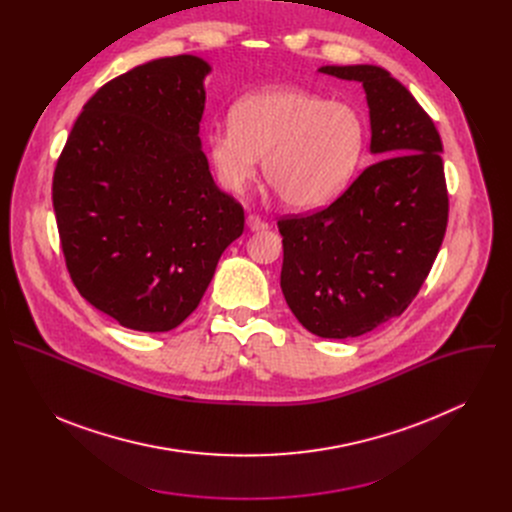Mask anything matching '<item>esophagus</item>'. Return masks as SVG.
Instances as JSON below:
<instances>
[{
    "label": "esophagus",
    "instance_id": "34e87169",
    "mask_svg": "<svg viewBox=\"0 0 512 512\" xmlns=\"http://www.w3.org/2000/svg\"><path fill=\"white\" fill-rule=\"evenodd\" d=\"M247 227H249L251 231H267V229H269V223L263 221V218L257 216V214H249V216H247Z\"/></svg>",
    "mask_w": 512,
    "mask_h": 512
}]
</instances>
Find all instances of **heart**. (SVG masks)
Here are the masks:
<instances>
[{
	"instance_id": "b5f03b06",
	"label": "heart",
	"mask_w": 512,
	"mask_h": 512,
	"mask_svg": "<svg viewBox=\"0 0 512 512\" xmlns=\"http://www.w3.org/2000/svg\"><path fill=\"white\" fill-rule=\"evenodd\" d=\"M229 121L206 137L216 180L239 192L263 158L267 184L291 208H318L344 192L367 143V121L356 107L302 89L247 95Z\"/></svg>"
}]
</instances>
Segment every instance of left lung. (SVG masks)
Masks as SVG:
<instances>
[{"instance_id": "obj_1", "label": "left lung", "mask_w": 512, "mask_h": 512, "mask_svg": "<svg viewBox=\"0 0 512 512\" xmlns=\"http://www.w3.org/2000/svg\"><path fill=\"white\" fill-rule=\"evenodd\" d=\"M320 72L362 83L381 160L330 206L279 218L281 291L312 334L354 338L401 316L440 253L450 212L444 148L431 117L385 68Z\"/></svg>"}]
</instances>
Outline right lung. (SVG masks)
Masks as SVG:
<instances>
[{
    "label": "right lung",
    "instance_id": "add662e5",
    "mask_svg": "<svg viewBox=\"0 0 512 512\" xmlns=\"http://www.w3.org/2000/svg\"><path fill=\"white\" fill-rule=\"evenodd\" d=\"M208 70L178 54L115 77L85 103L54 168L70 279L131 330L182 324L243 235V206L214 184L200 150Z\"/></svg>",
    "mask_w": 512,
    "mask_h": 512
}]
</instances>
